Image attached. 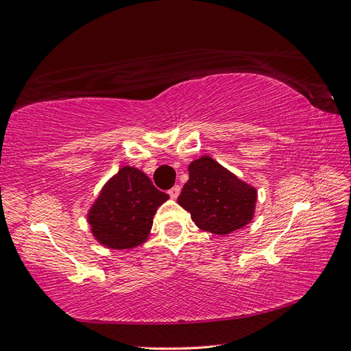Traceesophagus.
Segmentation results:
<instances>
[{
  "label": "esophagus",
  "instance_id": "esophagus-1",
  "mask_svg": "<svg viewBox=\"0 0 351 351\" xmlns=\"http://www.w3.org/2000/svg\"><path fill=\"white\" fill-rule=\"evenodd\" d=\"M179 193H181V186H179V185H175L173 188L169 189V195H170V198H172V199H176Z\"/></svg>",
  "mask_w": 351,
  "mask_h": 351
}]
</instances>
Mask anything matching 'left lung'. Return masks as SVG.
<instances>
[{
  "label": "left lung",
  "mask_w": 351,
  "mask_h": 351,
  "mask_svg": "<svg viewBox=\"0 0 351 351\" xmlns=\"http://www.w3.org/2000/svg\"><path fill=\"white\" fill-rule=\"evenodd\" d=\"M188 175L178 204L189 212L199 229L228 235L252 222L257 202V189L253 185L210 156L193 160Z\"/></svg>",
  "instance_id": "1"
}]
</instances>
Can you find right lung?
Masks as SVG:
<instances>
[{
    "mask_svg": "<svg viewBox=\"0 0 351 351\" xmlns=\"http://www.w3.org/2000/svg\"><path fill=\"white\" fill-rule=\"evenodd\" d=\"M169 195L158 191L143 170L123 166L99 191L86 220L97 241L113 250H129L148 239L157 208Z\"/></svg>",
    "mask_w": 351,
    "mask_h": 351,
    "instance_id": "right-lung-1",
    "label": "right lung"
}]
</instances>
